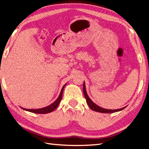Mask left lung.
Segmentation results:
<instances>
[{
	"mask_svg": "<svg viewBox=\"0 0 149 149\" xmlns=\"http://www.w3.org/2000/svg\"><path fill=\"white\" fill-rule=\"evenodd\" d=\"M83 93H84V95L86 100V102L88 104V106L94 111H96V112H101V113H114V112H118V111H120L122 110H123L124 108L127 107V106H125L124 107L120 108V109L112 110V109H104V108H102L100 106H97L88 96L87 92H86V86H85L84 81L83 82Z\"/></svg>",
	"mask_w": 149,
	"mask_h": 149,
	"instance_id": "obj_1",
	"label": "left lung"
}]
</instances>
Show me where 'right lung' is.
Here are the masks:
<instances>
[{"label":"right lung","mask_w":149,"mask_h":149,"mask_svg":"<svg viewBox=\"0 0 149 149\" xmlns=\"http://www.w3.org/2000/svg\"><path fill=\"white\" fill-rule=\"evenodd\" d=\"M66 84H65L63 86V88H61V92H60L59 96H58L56 100L55 101H54L52 104H51L50 105H49L47 107H43V108H40V109H25V108H23V107H20L22 108V109H23L25 111H29V112H33V113H35V114H47V113H49V112H53L54 110L56 109V108L58 106L60 102H61L62 96H63V89L65 88V86H66Z\"/></svg>","instance_id":"right-lung-1"}]
</instances>
